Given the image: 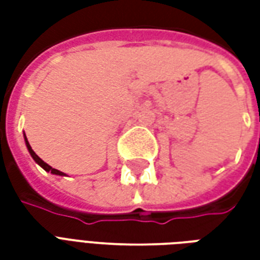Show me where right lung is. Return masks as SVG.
<instances>
[{"label":"right lung","mask_w":260,"mask_h":260,"mask_svg":"<svg viewBox=\"0 0 260 260\" xmlns=\"http://www.w3.org/2000/svg\"><path fill=\"white\" fill-rule=\"evenodd\" d=\"M25 141H26V146H27V149H29V153H30V156L33 158H35V161H36V163L39 164V166H42L43 169L46 170V171H51V173H53V174H55V175H64V173H61V171H58V170L53 169L51 166H48L47 163H44L42 158L39 157L36 153L33 152V149H31L30 145H29V142H27V139H26V136H25Z\"/></svg>","instance_id":"right-lung-1"}]
</instances>
